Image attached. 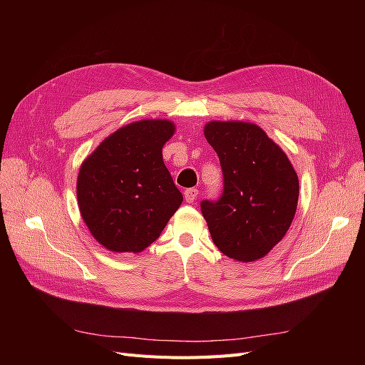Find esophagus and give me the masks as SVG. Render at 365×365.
<instances>
[{"label":"esophagus","mask_w":365,"mask_h":365,"mask_svg":"<svg viewBox=\"0 0 365 365\" xmlns=\"http://www.w3.org/2000/svg\"><path fill=\"white\" fill-rule=\"evenodd\" d=\"M196 196H197V189H187L184 192V200H185V202H189V204L195 202Z\"/></svg>","instance_id":"esophagus-1"}]
</instances>
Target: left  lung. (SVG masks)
<instances>
[{"label": "left lung", "instance_id": "8db88e82", "mask_svg": "<svg viewBox=\"0 0 365 365\" xmlns=\"http://www.w3.org/2000/svg\"><path fill=\"white\" fill-rule=\"evenodd\" d=\"M204 135L220 163L224 190L201 212L225 256L254 262L286 235L297 210L298 176L286 153L245 121H210Z\"/></svg>", "mask_w": 365, "mask_h": 365}]
</instances>
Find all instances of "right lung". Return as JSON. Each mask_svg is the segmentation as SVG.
I'll return each instance as SVG.
<instances>
[{
	"instance_id": "add662e5",
	"label": "right lung",
	"mask_w": 365,
	"mask_h": 365,
	"mask_svg": "<svg viewBox=\"0 0 365 365\" xmlns=\"http://www.w3.org/2000/svg\"><path fill=\"white\" fill-rule=\"evenodd\" d=\"M175 132L169 120H141L115 130L88 157L77 178L81 215L97 242L140 252L155 242L182 195L163 161Z\"/></svg>"
}]
</instances>
